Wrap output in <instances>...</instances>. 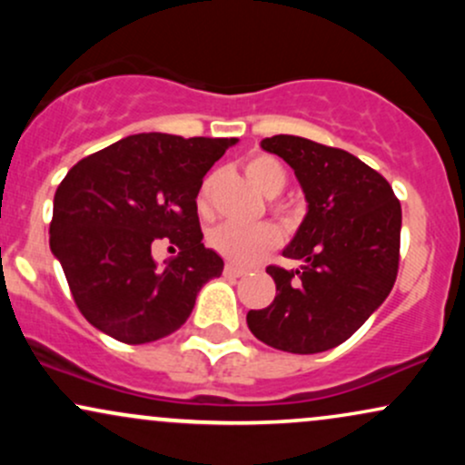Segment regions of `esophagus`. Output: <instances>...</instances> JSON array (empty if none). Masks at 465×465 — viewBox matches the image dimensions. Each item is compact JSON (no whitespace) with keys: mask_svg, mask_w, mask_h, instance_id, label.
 Wrapping results in <instances>:
<instances>
[{"mask_svg":"<svg viewBox=\"0 0 465 465\" xmlns=\"http://www.w3.org/2000/svg\"><path fill=\"white\" fill-rule=\"evenodd\" d=\"M223 273H225L227 277H240V275L247 273V271H244L242 266H236V264H225V269H223Z\"/></svg>","mask_w":465,"mask_h":465,"instance_id":"obj_1","label":"esophagus"}]
</instances>
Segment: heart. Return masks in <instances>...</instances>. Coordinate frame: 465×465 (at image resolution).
<instances>
[{"label": "heart", "mask_w": 465, "mask_h": 465, "mask_svg": "<svg viewBox=\"0 0 465 465\" xmlns=\"http://www.w3.org/2000/svg\"><path fill=\"white\" fill-rule=\"evenodd\" d=\"M247 174L269 196H275L286 183L284 165L277 162L275 157H271V154H253L247 162ZM212 183H214V179L207 177L199 188V194H196V207H199L201 214L210 212ZM277 214L284 218L291 216L286 210H277ZM280 229L271 225V223H260V225H233V223H225V225L212 229L207 242H210V247L216 253L227 258L229 262L253 264L260 258H264L266 253H271L280 244Z\"/></svg>", "instance_id": "1"}]
</instances>
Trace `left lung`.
<instances>
[{
	"label": "left lung",
	"mask_w": 465,
	"mask_h": 465,
	"mask_svg": "<svg viewBox=\"0 0 465 465\" xmlns=\"http://www.w3.org/2000/svg\"><path fill=\"white\" fill-rule=\"evenodd\" d=\"M295 170L308 214L284 255L300 271L266 266L275 300L249 311L255 339L291 354H317L348 341L387 300L398 277L402 207L389 181L341 148L306 137L260 142Z\"/></svg>",
	"instance_id": "left-lung-1"
}]
</instances>
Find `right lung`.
<instances>
[{"label":"right lung","instance_id":"1","mask_svg":"<svg viewBox=\"0 0 465 465\" xmlns=\"http://www.w3.org/2000/svg\"><path fill=\"white\" fill-rule=\"evenodd\" d=\"M236 137L140 133L80 159L54 194L50 249L78 311L129 345L151 343L188 322L223 258L201 242L196 194ZM168 237L180 255L165 267L150 249Z\"/></svg>","mask_w":465,"mask_h":465}]
</instances>
